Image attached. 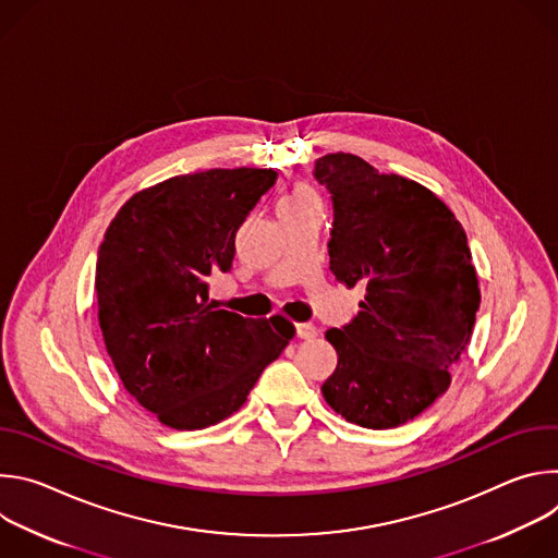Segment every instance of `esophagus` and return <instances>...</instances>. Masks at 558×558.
<instances>
[{
  "mask_svg": "<svg viewBox=\"0 0 558 558\" xmlns=\"http://www.w3.org/2000/svg\"><path fill=\"white\" fill-rule=\"evenodd\" d=\"M295 333H298L300 340H313V338H317V329H315L313 325H308V323L295 325Z\"/></svg>",
  "mask_w": 558,
  "mask_h": 558,
  "instance_id": "34e87169",
  "label": "esophagus"
}]
</instances>
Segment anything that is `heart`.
Instances as JSON below:
<instances>
[{
    "mask_svg": "<svg viewBox=\"0 0 558 558\" xmlns=\"http://www.w3.org/2000/svg\"><path fill=\"white\" fill-rule=\"evenodd\" d=\"M300 203H317V196L313 194L311 187L306 185H295L287 198L280 203V207H287V205H300Z\"/></svg>",
    "mask_w": 558,
    "mask_h": 558,
    "instance_id": "1",
    "label": "heart"
}]
</instances>
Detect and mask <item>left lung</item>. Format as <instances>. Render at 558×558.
Segmentation results:
<instances>
[{
	"instance_id": "left-lung-1",
	"label": "left lung",
	"mask_w": 558,
	"mask_h": 558,
	"mask_svg": "<svg viewBox=\"0 0 558 558\" xmlns=\"http://www.w3.org/2000/svg\"><path fill=\"white\" fill-rule=\"evenodd\" d=\"M313 177L333 201L331 271L366 289L353 320L327 331L338 366L323 395L351 424L402 426L448 390L472 336L482 293L465 231L428 187L355 154L317 158Z\"/></svg>"
}]
</instances>
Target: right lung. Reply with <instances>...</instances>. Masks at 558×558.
Segmentation results:
<instances>
[{"instance_id":"obj_1","label":"right lung","mask_w":558,"mask_h":558,"mask_svg":"<svg viewBox=\"0 0 558 558\" xmlns=\"http://www.w3.org/2000/svg\"><path fill=\"white\" fill-rule=\"evenodd\" d=\"M276 179L271 168L174 177L134 194L104 235L95 289L108 355L125 390L170 428L227 420L295 336L280 315L254 320L207 293Z\"/></svg>"}]
</instances>
